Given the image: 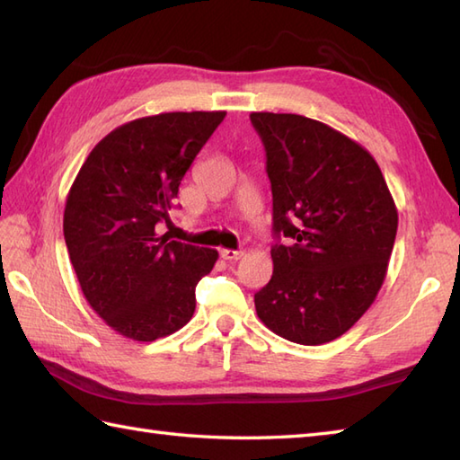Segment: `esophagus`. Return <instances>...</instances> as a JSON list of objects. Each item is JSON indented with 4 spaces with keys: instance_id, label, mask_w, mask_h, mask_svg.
<instances>
[{
    "instance_id": "34e87169",
    "label": "esophagus",
    "mask_w": 460,
    "mask_h": 460,
    "mask_svg": "<svg viewBox=\"0 0 460 460\" xmlns=\"http://www.w3.org/2000/svg\"><path fill=\"white\" fill-rule=\"evenodd\" d=\"M221 257L225 261H239L243 257V251H231V249H221Z\"/></svg>"
}]
</instances>
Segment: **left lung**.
Returning a JSON list of instances; mask_svg holds the SVG:
<instances>
[{"mask_svg": "<svg viewBox=\"0 0 460 460\" xmlns=\"http://www.w3.org/2000/svg\"><path fill=\"white\" fill-rule=\"evenodd\" d=\"M267 152L272 277L255 295L262 324L302 346L340 338L374 305L397 233V208L377 162L328 124L251 112Z\"/></svg>", "mask_w": 460, "mask_h": 460, "instance_id": "8db88e82", "label": "left lung"}]
</instances>
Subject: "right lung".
Here are the masks:
<instances>
[{
  "instance_id": "1",
  "label": "right lung",
  "mask_w": 460,
  "mask_h": 460,
  "mask_svg": "<svg viewBox=\"0 0 460 460\" xmlns=\"http://www.w3.org/2000/svg\"><path fill=\"white\" fill-rule=\"evenodd\" d=\"M164 112L126 122L94 146L66 195L63 233L91 308L114 332L154 341L183 328L217 251L160 235L195 155L225 119Z\"/></svg>"
}]
</instances>
